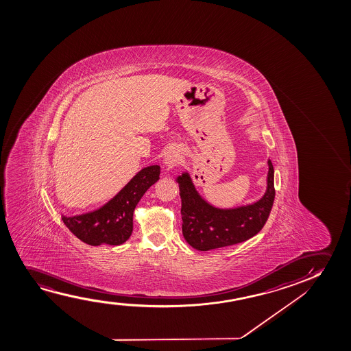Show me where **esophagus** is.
I'll return each instance as SVG.
<instances>
[{"label": "esophagus", "mask_w": 351, "mask_h": 351, "mask_svg": "<svg viewBox=\"0 0 351 351\" xmlns=\"http://www.w3.org/2000/svg\"><path fill=\"white\" fill-rule=\"evenodd\" d=\"M180 160V152L178 149H169L168 152L164 156L163 162L168 168H173Z\"/></svg>", "instance_id": "1"}]
</instances>
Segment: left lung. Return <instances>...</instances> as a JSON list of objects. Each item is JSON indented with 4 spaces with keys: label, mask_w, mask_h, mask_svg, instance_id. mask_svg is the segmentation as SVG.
<instances>
[{
    "label": "left lung",
    "mask_w": 351,
    "mask_h": 351,
    "mask_svg": "<svg viewBox=\"0 0 351 351\" xmlns=\"http://www.w3.org/2000/svg\"><path fill=\"white\" fill-rule=\"evenodd\" d=\"M267 189L259 202L236 208H217L205 202L188 173L178 176L181 195L182 234L188 245L197 250H210L237 245L256 235L269 219L274 206V170L269 160Z\"/></svg>",
    "instance_id": "8db88e82"
}]
</instances>
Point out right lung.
<instances>
[{
  "label": "right lung",
  "mask_w": 351,
  "mask_h": 351,
  "mask_svg": "<svg viewBox=\"0 0 351 351\" xmlns=\"http://www.w3.org/2000/svg\"><path fill=\"white\" fill-rule=\"evenodd\" d=\"M159 173V165L140 170L101 208L80 216H62L64 226L87 245H122L132 235L135 206L145 192L158 181Z\"/></svg>",
  "instance_id": "obj_1"
}]
</instances>
